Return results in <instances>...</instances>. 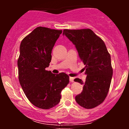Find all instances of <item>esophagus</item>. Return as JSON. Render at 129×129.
I'll return each instance as SVG.
<instances>
[{
    "label": "esophagus",
    "instance_id": "1",
    "mask_svg": "<svg viewBox=\"0 0 129 129\" xmlns=\"http://www.w3.org/2000/svg\"><path fill=\"white\" fill-rule=\"evenodd\" d=\"M70 81L71 82H73L74 81V78H72V77H70Z\"/></svg>",
    "mask_w": 129,
    "mask_h": 129
}]
</instances>
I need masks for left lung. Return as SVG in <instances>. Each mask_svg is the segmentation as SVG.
I'll list each match as a JSON object with an SVG mask.
<instances>
[{
  "label": "left lung",
  "mask_w": 129,
  "mask_h": 129,
  "mask_svg": "<svg viewBox=\"0 0 129 129\" xmlns=\"http://www.w3.org/2000/svg\"><path fill=\"white\" fill-rule=\"evenodd\" d=\"M63 35L75 45L79 57L85 65V82L83 90L75 97L81 107L90 109L101 104L106 99L112 81L113 69L111 57L105 43L90 29H63Z\"/></svg>",
  "instance_id": "8db88e82"
}]
</instances>
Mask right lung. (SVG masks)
<instances>
[{"instance_id": "right-lung-1", "label": "right lung", "mask_w": 129, "mask_h": 129, "mask_svg": "<svg viewBox=\"0 0 129 129\" xmlns=\"http://www.w3.org/2000/svg\"><path fill=\"white\" fill-rule=\"evenodd\" d=\"M62 31L39 26L23 38L17 60L19 80L26 98L36 107L50 109L58 104L69 82L65 73L46 70L51 51Z\"/></svg>"}]
</instances>
